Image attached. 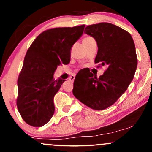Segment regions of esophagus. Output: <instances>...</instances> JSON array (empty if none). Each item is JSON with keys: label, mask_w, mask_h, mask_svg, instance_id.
Here are the masks:
<instances>
[{"label": "esophagus", "mask_w": 152, "mask_h": 152, "mask_svg": "<svg viewBox=\"0 0 152 152\" xmlns=\"http://www.w3.org/2000/svg\"><path fill=\"white\" fill-rule=\"evenodd\" d=\"M74 78H75V76H70L69 79H70V80H71V81H72V82H74Z\"/></svg>", "instance_id": "1"}]
</instances>
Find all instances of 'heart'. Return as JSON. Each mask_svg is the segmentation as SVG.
<instances>
[{"instance_id": "1", "label": "heart", "mask_w": 152, "mask_h": 152, "mask_svg": "<svg viewBox=\"0 0 152 152\" xmlns=\"http://www.w3.org/2000/svg\"><path fill=\"white\" fill-rule=\"evenodd\" d=\"M93 39L92 37H85L84 39H83V42H86V41H88V40H90V39Z\"/></svg>"}]
</instances>
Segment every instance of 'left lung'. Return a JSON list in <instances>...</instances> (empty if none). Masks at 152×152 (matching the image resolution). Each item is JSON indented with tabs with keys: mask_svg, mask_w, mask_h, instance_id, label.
<instances>
[{
	"mask_svg": "<svg viewBox=\"0 0 152 152\" xmlns=\"http://www.w3.org/2000/svg\"><path fill=\"white\" fill-rule=\"evenodd\" d=\"M96 40L98 52L94 62L106 65L97 78L90 71L76 75L73 94L80 102L96 110H104L117 102L134 77L137 59L135 44L126 30L110 23L88 26L84 31Z\"/></svg>",
	"mask_w": 152,
	"mask_h": 152,
	"instance_id": "8db88e82",
	"label": "left lung"
}]
</instances>
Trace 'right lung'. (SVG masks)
Segmentation results:
<instances>
[{
  "instance_id": "right-lung-1",
  "label": "right lung",
  "mask_w": 152,
  "mask_h": 152,
  "mask_svg": "<svg viewBox=\"0 0 152 152\" xmlns=\"http://www.w3.org/2000/svg\"><path fill=\"white\" fill-rule=\"evenodd\" d=\"M84 28L82 25L46 30L28 49L18 78L17 99L18 110L28 124L42 126L53 115L54 96L66 80L54 79V72L58 66L69 63L71 48Z\"/></svg>"
}]
</instances>
